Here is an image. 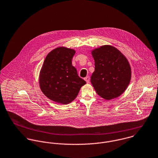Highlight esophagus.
Instances as JSON below:
<instances>
[{"instance_id":"34e87169","label":"esophagus","mask_w":158,"mask_h":158,"mask_svg":"<svg viewBox=\"0 0 158 158\" xmlns=\"http://www.w3.org/2000/svg\"><path fill=\"white\" fill-rule=\"evenodd\" d=\"M85 80L86 81L87 83H89V81H90V77H89V76L86 77L85 78Z\"/></svg>"}]
</instances>
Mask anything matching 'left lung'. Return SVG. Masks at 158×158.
Here are the masks:
<instances>
[{"instance_id":"1","label":"left lung","mask_w":158,"mask_h":158,"mask_svg":"<svg viewBox=\"0 0 158 158\" xmlns=\"http://www.w3.org/2000/svg\"><path fill=\"white\" fill-rule=\"evenodd\" d=\"M95 70L90 82L97 94L106 100L120 96L131 80V69L126 57L111 45H103L92 51Z\"/></svg>"}]
</instances>
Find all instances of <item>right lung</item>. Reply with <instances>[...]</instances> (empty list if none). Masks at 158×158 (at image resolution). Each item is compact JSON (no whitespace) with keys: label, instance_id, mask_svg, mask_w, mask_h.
I'll list each match as a JSON object with an SVG mask.
<instances>
[{"label":"right lung","instance_id":"obj_1","mask_svg":"<svg viewBox=\"0 0 158 158\" xmlns=\"http://www.w3.org/2000/svg\"><path fill=\"white\" fill-rule=\"evenodd\" d=\"M75 51L64 47L52 50L46 56L40 74V88L47 97L66 105L77 96L86 82L72 64Z\"/></svg>","mask_w":158,"mask_h":158}]
</instances>
